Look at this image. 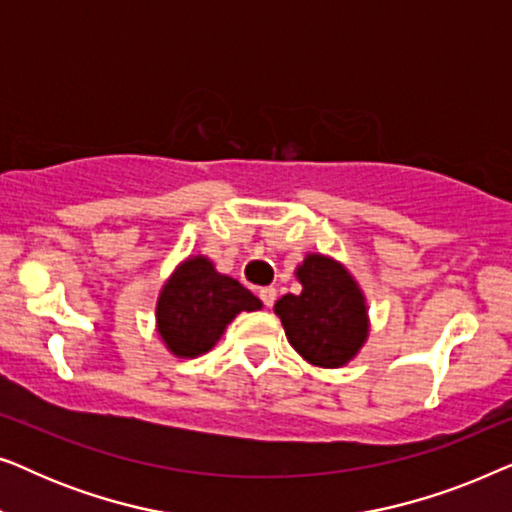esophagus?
<instances>
[{
	"label": "esophagus",
	"instance_id": "1",
	"mask_svg": "<svg viewBox=\"0 0 512 512\" xmlns=\"http://www.w3.org/2000/svg\"><path fill=\"white\" fill-rule=\"evenodd\" d=\"M258 298L263 300L265 307H272V303H275V300H277V291L272 289V286H263V289L258 291Z\"/></svg>",
	"mask_w": 512,
	"mask_h": 512
}]
</instances>
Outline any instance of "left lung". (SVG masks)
<instances>
[{
	"label": "left lung",
	"mask_w": 512,
	"mask_h": 512,
	"mask_svg": "<svg viewBox=\"0 0 512 512\" xmlns=\"http://www.w3.org/2000/svg\"><path fill=\"white\" fill-rule=\"evenodd\" d=\"M303 291L275 303L291 347L319 368H340L368 338L366 300L354 277L333 258L307 254L296 270Z\"/></svg>",
	"instance_id": "left-lung-1"
}]
</instances>
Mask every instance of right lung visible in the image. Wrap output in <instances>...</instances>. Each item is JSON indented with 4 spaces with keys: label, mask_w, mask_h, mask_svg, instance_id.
<instances>
[{
    "label": "right lung",
    "mask_w": 512,
    "mask_h": 512,
    "mask_svg": "<svg viewBox=\"0 0 512 512\" xmlns=\"http://www.w3.org/2000/svg\"><path fill=\"white\" fill-rule=\"evenodd\" d=\"M261 310V300L221 275L205 256L188 258L167 279L158 298V333L172 354L195 359L221 340L240 312Z\"/></svg>",
    "instance_id": "right-lung-1"
}]
</instances>
